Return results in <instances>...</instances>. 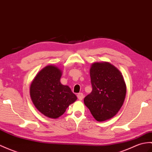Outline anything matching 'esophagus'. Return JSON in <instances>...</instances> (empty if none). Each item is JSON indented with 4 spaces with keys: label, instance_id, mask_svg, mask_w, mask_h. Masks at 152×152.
Returning a JSON list of instances; mask_svg holds the SVG:
<instances>
[{
    "label": "esophagus",
    "instance_id": "obj_1",
    "mask_svg": "<svg viewBox=\"0 0 152 152\" xmlns=\"http://www.w3.org/2000/svg\"><path fill=\"white\" fill-rule=\"evenodd\" d=\"M77 98H78L80 100H82L83 98V93H78V94H77Z\"/></svg>",
    "mask_w": 152,
    "mask_h": 152
}]
</instances>
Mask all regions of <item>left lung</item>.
<instances>
[{
    "instance_id": "8db88e82",
    "label": "left lung",
    "mask_w": 152,
    "mask_h": 152,
    "mask_svg": "<svg viewBox=\"0 0 152 152\" xmlns=\"http://www.w3.org/2000/svg\"><path fill=\"white\" fill-rule=\"evenodd\" d=\"M93 90L84 98V104L93 117L104 122L115 116L126 98V85L121 71L107 61L95 62L91 66Z\"/></svg>"
}]
</instances>
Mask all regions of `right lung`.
<instances>
[{
  "mask_svg": "<svg viewBox=\"0 0 152 152\" xmlns=\"http://www.w3.org/2000/svg\"><path fill=\"white\" fill-rule=\"evenodd\" d=\"M62 71L57 66H46L34 77L30 87V95L35 107L50 118H57L77 100L68 86L60 82Z\"/></svg>",
  "mask_w": 152,
  "mask_h": 152,
  "instance_id": "1",
  "label": "right lung"
}]
</instances>
